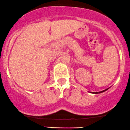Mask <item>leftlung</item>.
<instances>
[{"mask_svg": "<svg viewBox=\"0 0 130 130\" xmlns=\"http://www.w3.org/2000/svg\"><path fill=\"white\" fill-rule=\"evenodd\" d=\"M108 89H106L104 90V91H100V92H92V93H93V94H100V93H102V92H105V91H106V90H108Z\"/></svg>", "mask_w": 130, "mask_h": 130, "instance_id": "1", "label": "left lung"}]
</instances>
